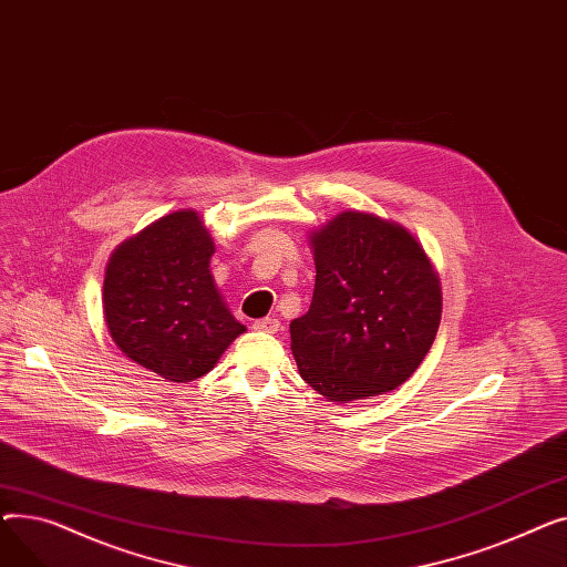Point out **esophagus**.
Listing matches in <instances>:
<instances>
[{"mask_svg": "<svg viewBox=\"0 0 567 567\" xmlns=\"http://www.w3.org/2000/svg\"><path fill=\"white\" fill-rule=\"evenodd\" d=\"M255 331H261V333H278L280 331V321L276 317H264V319H257L252 323Z\"/></svg>", "mask_w": 567, "mask_h": 567, "instance_id": "esophagus-1", "label": "esophagus"}]
</instances>
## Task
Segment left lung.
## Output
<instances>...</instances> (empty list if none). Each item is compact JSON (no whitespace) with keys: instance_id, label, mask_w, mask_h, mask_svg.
Listing matches in <instances>:
<instances>
[{"instance_id":"8db88e82","label":"left lung","mask_w":567,"mask_h":567,"mask_svg":"<svg viewBox=\"0 0 567 567\" xmlns=\"http://www.w3.org/2000/svg\"><path fill=\"white\" fill-rule=\"evenodd\" d=\"M310 246L312 303L289 323L303 381L340 404L395 391L423 363L441 321V285L423 246L363 212L310 231Z\"/></svg>"}]
</instances>
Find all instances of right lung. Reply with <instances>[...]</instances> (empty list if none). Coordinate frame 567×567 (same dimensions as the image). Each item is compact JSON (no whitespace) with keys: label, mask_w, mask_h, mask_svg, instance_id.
<instances>
[{"label":"right lung","mask_w":567,"mask_h":567,"mask_svg":"<svg viewBox=\"0 0 567 567\" xmlns=\"http://www.w3.org/2000/svg\"><path fill=\"white\" fill-rule=\"evenodd\" d=\"M214 252L212 234L190 208L158 218L112 252L103 315L131 361L167 381H195L246 331L216 289Z\"/></svg>","instance_id":"right-lung-1"}]
</instances>
